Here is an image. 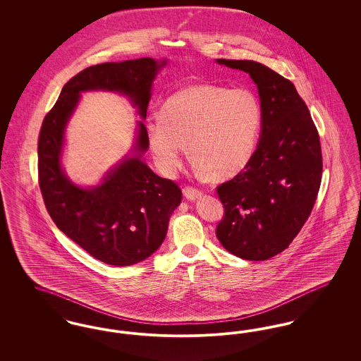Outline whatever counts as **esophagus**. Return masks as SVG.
Listing matches in <instances>:
<instances>
[{
	"label": "esophagus",
	"mask_w": 361,
	"mask_h": 361,
	"mask_svg": "<svg viewBox=\"0 0 361 361\" xmlns=\"http://www.w3.org/2000/svg\"><path fill=\"white\" fill-rule=\"evenodd\" d=\"M184 196L188 199V200H196L202 196V192L199 189L193 188V187H185L184 188Z\"/></svg>",
	"instance_id": "1"
}]
</instances>
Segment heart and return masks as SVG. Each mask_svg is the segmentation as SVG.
Listing matches in <instances>:
<instances>
[{"mask_svg":"<svg viewBox=\"0 0 361 361\" xmlns=\"http://www.w3.org/2000/svg\"><path fill=\"white\" fill-rule=\"evenodd\" d=\"M264 109L249 87L197 84L174 92L147 121V140L158 168L173 174L185 145L199 172L228 178L242 172L257 149Z\"/></svg>","mask_w":361,"mask_h":361,"instance_id":"b5f03b06","label":"heart"}]
</instances>
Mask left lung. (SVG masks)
Returning a JSON list of instances; mask_svg holds the SVG:
<instances>
[{
    "mask_svg": "<svg viewBox=\"0 0 361 361\" xmlns=\"http://www.w3.org/2000/svg\"><path fill=\"white\" fill-rule=\"evenodd\" d=\"M218 63L249 73L264 121L249 165L216 187L224 208L216 237L230 253L264 261L287 249L309 219L322 180L319 134L290 80L253 61Z\"/></svg>",
    "mask_w": 361,
    "mask_h": 361,
    "instance_id": "1",
    "label": "left lung"
}]
</instances>
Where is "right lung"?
Here are the masks:
<instances>
[{
  "instance_id": "right-lung-1",
  "label": "right lung",
  "mask_w": 361,
  "mask_h": 361,
  "mask_svg": "<svg viewBox=\"0 0 361 361\" xmlns=\"http://www.w3.org/2000/svg\"><path fill=\"white\" fill-rule=\"evenodd\" d=\"M165 63L140 58L86 68L65 84L39 133V187L54 224L92 257L109 265H133L154 253L166 237L174 208L181 202V189L172 180L157 176L137 157L123 161L100 187H75L59 162L65 126L80 92L90 89L127 94L145 118L152 82ZM147 145L146 127L139 121L135 150L143 152Z\"/></svg>"
}]
</instances>
